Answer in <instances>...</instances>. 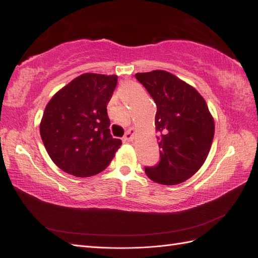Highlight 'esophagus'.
I'll return each instance as SVG.
<instances>
[{
    "label": "esophagus",
    "mask_w": 258,
    "mask_h": 258,
    "mask_svg": "<svg viewBox=\"0 0 258 258\" xmlns=\"http://www.w3.org/2000/svg\"><path fill=\"white\" fill-rule=\"evenodd\" d=\"M134 136H135V128L134 127H130V130L124 135V141L132 142L134 140Z\"/></svg>",
    "instance_id": "1"
}]
</instances>
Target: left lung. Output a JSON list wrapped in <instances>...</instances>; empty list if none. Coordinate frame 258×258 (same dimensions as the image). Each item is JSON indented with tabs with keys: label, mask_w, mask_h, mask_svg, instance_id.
<instances>
[{
	"label": "left lung",
	"mask_w": 258,
	"mask_h": 258,
	"mask_svg": "<svg viewBox=\"0 0 258 258\" xmlns=\"http://www.w3.org/2000/svg\"><path fill=\"white\" fill-rule=\"evenodd\" d=\"M157 111L155 128L161 160L145 167L149 178L162 185L185 182L206 161L215 124L204 98L193 86L166 71L136 73Z\"/></svg>",
	"instance_id": "8db88e82"
}]
</instances>
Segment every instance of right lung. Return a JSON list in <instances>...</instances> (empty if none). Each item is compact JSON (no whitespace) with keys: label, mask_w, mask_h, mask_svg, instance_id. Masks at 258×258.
Returning <instances> with one entry per match:
<instances>
[{"label":"right lung","mask_w":258,"mask_h":258,"mask_svg":"<svg viewBox=\"0 0 258 258\" xmlns=\"http://www.w3.org/2000/svg\"><path fill=\"white\" fill-rule=\"evenodd\" d=\"M116 75L84 73L56 92L46 104L40 133L47 154L62 171L90 177L104 171L122 141L109 131L107 104Z\"/></svg>","instance_id":"1"}]
</instances>
